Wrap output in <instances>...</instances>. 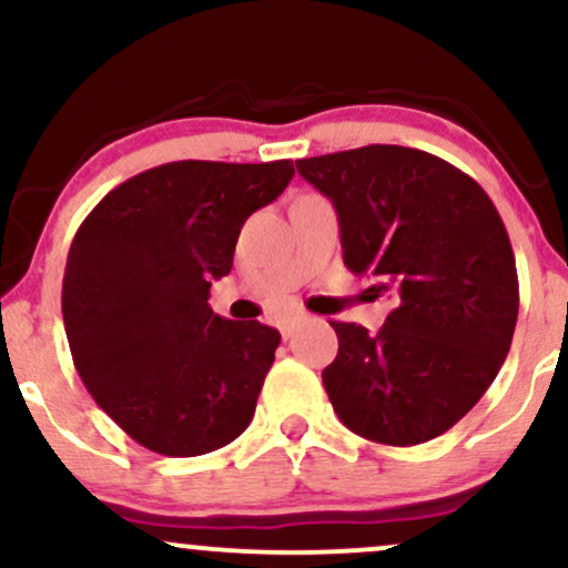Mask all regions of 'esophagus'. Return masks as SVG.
I'll return each mask as SVG.
<instances>
[{"label":"esophagus","instance_id":"obj_1","mask_svg":"<svg viewBox=\"0 0 568 568\" xmlns=\"http://www.w3.org/2000/svg\"><path fill=\"white\" fill-rule=\"evenodd\" d=\"M306 321V315H291L285 317V321H280V334H283V338H291L293 331L298 328Z\"/></svg>","mask_w":568,"mask_h":568}]
</instances>
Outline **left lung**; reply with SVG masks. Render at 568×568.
I'll use <instances>...</instances> for the list:
<instances>
[{"label": "left lung", "mask_w": 568, "mask_h": 568, "mask_svg": "<svg viewBox=\"0 0 568 568\" xmlns=\"http://www.w3.org/2000/svg\"><path fill=\"white\" fill-rule=\"evenodd\" d=\"M296 168L334 202L344 264L397 293L379 334L331 321V406L368 440L438 438L484 397L513 344L518 272L497 207L452 162L393 143Z\"/></svg>", "instance_id": "8db88e82"}]
</instances>
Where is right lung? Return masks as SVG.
Here are the masks:
<instances>
[{"instance_id": "add662e5", "label": "right lung", "mask_w": 568, "mask_h": 568, "mask_svg": "<svg viewBox=\"0 0 568 568\" xmlns=\"http://www.w3.org/2000/svg\"><path fill=\"white\" fill-rule=\"evenodd\" d=\"M293 162L181 160L112 189L82 221L63 272L74 368L135 443L200 456L251 425L280 331L207 304L245 219L283 194Z\"/></svg>"}]
</instances>
